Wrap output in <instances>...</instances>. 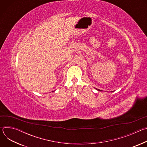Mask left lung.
<instances>
[{"label":"left lung","instance_id":"8db88e82","mask_svg":"<svg viewBox=\"0 0 147 147\" xmlns=\"http://www.w3.org/2000/svg\"><path fill=\"white\" fill-rule=\"evenodd\" d=\"M98 90V91H100V90Z\"/></svg>","mask_w":147,"mask_h":147}]
</instances>
